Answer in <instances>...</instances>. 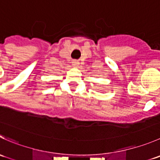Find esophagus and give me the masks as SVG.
<instances>
[{
  "label": "esophagus",
  "mask_w": 160,
  "mask_h": 160,
  "mask_svg": "<svg viewBox=\"0 0 160 160\" xmlns=\"http://www.w3.org/2000/svg\"><path fill=\"white\" fill-rule=\"evenodd\" d=\"M72 66H73V67H77V66L79 65V61L74 59V60H72Z\"/></svg>",
  "instance_id": "esophagus-1"
}]
</instances>
